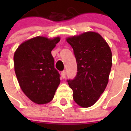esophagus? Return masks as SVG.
I'll use <instances>...</instances> for the list:
<instances>
[{"label": "esophagus", "mask_w": 131, "mask_h": 131, "mask_svg": "<svg viewBox=\"0 0 131 131\" xmlns=\"http://www.w3.org/2000/svg\"><path fill=\"white\" fill-rule=\"evenodd\" d=\"M66 76V72L65 71H62L61 72V77L62 78H64Z\"/></svg>", "instance_id": "obj_1"}]
</instances>
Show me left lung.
I'll list each match as a JSON object with an SVG mask.
<instances>
[{
  "label": "left lung",
  "mask_w": 131,
  "mask_h": 131,
  "mask_svg": "<svg viewBox=\"0 0 131 131\" xmlns=\"http://www.w3.org/2000/svg\"><path fill=\"white\" fill-rule=\"evenodd\" d=\"M73 49L78 73L68 84L73 98L82 107H91L105 91L112 65L110 47L100 34L88 31L66 39Z\"/></svg>",
  "instance_id": "1"
}]
</instances>
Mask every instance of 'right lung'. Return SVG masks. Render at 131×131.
<instances>
[{"label": "right lung", "instance_id": "add662e5", "mask_svg": "<svg viewBox=\"0 0 131 131\" xmlns=\"http://www.w3.org/2000/svg\"><path fill=\"white\" fill-rule=\"evenodd\" d=\"M60 40V37L38 36L24 41L14 53V69L19 86L35 103L51 101L60 83L51 53Z\"/></svg>", "mask_w": 131, "mask_h": 131}]
</instances>
